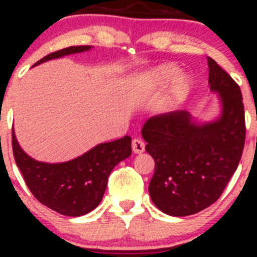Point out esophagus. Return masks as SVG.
Masks as SVG:
<instances>
[{
	"label": "esophagus",
	"instance_id": "34e87169",
	"mask_svg": "<svg viewBox=\"0 0 257 257\" xmlns=\"http://www.w3.org/2000/svg\"><path fill=\"white\" fill-rule=\"evenodd\" d=\"M132 149H133V152L136 154H142L145 150V143L139 138L133 139V142H132Z\"/></svg>",
	"mask_w": 257,
	"mask_h": 257
}]
</instances>
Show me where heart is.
Returning <instances> with one entry per match:
<instances>
[{
	"label": "heart",
	"mask_w": 257,
	"mask_h": 257,
	"mask_svg": "<svg viewBox=\"0 0 257 257\" xmlns=\"http://www.w3.org/2000/svg\"><path fill=\"white\" fill-rule=\"evenodd\" d=\"M178 71L173 67H160V68L154 69L150 73L144 77V82L147 83L148 87L150 88H165L173 82L177 90H181L188 85V79L184 76H180L177 79Z\"/></svg>",
	"instance_id": "heart-1"
}]
</instances>
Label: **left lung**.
Here are the masks:
<instances>
[{"label":"left lung","instance_id":"obj_1","mask_svg":"<svg viewBox=\"0 0 257 257\" xmlns=\"http://www.w3.org/2000/svg\"><path fill=\"white\" fill-rule=\"evenodd\" d=\"M210 90L221 113L198 123L186 110L159 114L144 123L145 150L155 162L149 194L172 216L196 214L214 204L236 170L245 144L242 95L235 80L208 57Z\"/></svg>","mask_w":257,"mask_h":257}]
</instances>
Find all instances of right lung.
<instances>
[{"label": "right lung", "mask_w": 257, "mask_h": 257, "mask_svg": "<svg viewBox=\"0 0 257 257\" xmlns=\"http://www.w3.org/2000/svg\"><path fill=\"white\" fill-rule=\"evenodd\" d=\"M92 46H72L43 57L35 66L54 58L89 51ZM12 149L17 167L36 199L66 216H80L102 201L108 177L118 163L132 154V138L95 145L80 157L64 163H43L23 152L12 129Z\"/></svg>", "instance_id": "add662e5"}]
</instances>
